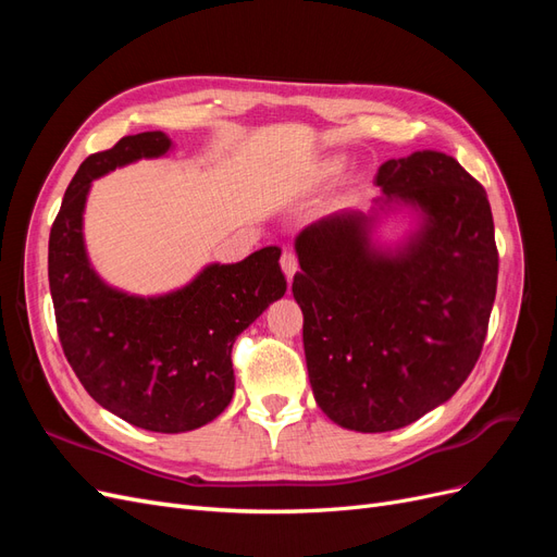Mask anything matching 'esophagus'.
Masks as SVG:
<instances>
[{
  "label": "esophagus",
  "mask_w": 557,
  "mask_h": 557,
  "mask_svg": "<svg viewBox=\"0 0 557 557\" xmlns=\"http://www.w3.org/2000/svg\"><path fill=\"white\" fill-rule=\"evenodd\" d=\"M281 269H283L285 278L293 281L295 272H297V269H299V264H297V256H295V252H290V250H285V252H283V256H281Z\"/></svg>",
  "instance_id": "obj_1"
}]
</instances>
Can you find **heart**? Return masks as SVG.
Listing matches in <instances>:
<instances>
[{"label": "heart", "instance_id": "heart-1", "mask_svg": "<svg viewBox=\"0 0 557 557\" xmlns=\"http://www.w3.org/2000/svg\"><path fill=\"white\" fill-rule=\"evenodd\" d=\"M342 170V160H330L327 164H325V172L327 174H334V172H339Z\"/></svg>", "mask_w": 557, "mask_h": 557}]
</instances>
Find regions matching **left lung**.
Instances as JSON below:
<instances>
[{
	"label": "left lung",
	"instance_id": "obj_1",
	"mask_svg": "<svg viewBox=\"0 0 557 557\" xmlns=\"http://www.w3.org/2000/svg\"><path fill=\"white\" fill-rule=\"evenodd\" d=\"M376 185L367 213H330L295 239L311 391L356 432L411 425L455 395L481 356L499 267L491 201L455 158L387 160ZM401 210L414 227L381 245L382 218Z\"/></svg>",
	"mask_w": 557,
	"mask_h": 557
}]
</instances>
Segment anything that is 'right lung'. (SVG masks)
I'll return each mask as SVG.
<instances>
[{"label":"right lung","mask_w":557,"mask_h":557,"mask_svg":"<svg viewBox=\"0 0 557 557\" xmlns=\"http://www.w3.org/2000/svg\"><path fill=\"white\" fill-rule=\"evenodd\" d=\"M172 148L164 132H141L83 160L48 239L58 334L78 381L99 407L162 434L197 430L227 409L234 339L285 295L278 246L211 262L183 288L150 297L117 290L95 272L83 239L92 181Z\"/></svg>","instance_id":"right-lung-1"}]
</instances>
